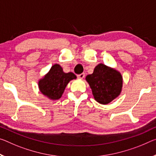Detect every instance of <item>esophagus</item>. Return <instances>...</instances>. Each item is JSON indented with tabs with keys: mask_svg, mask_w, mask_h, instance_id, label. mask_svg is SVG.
Returning <instances> with one entry per match:
<instances>
[{
	"mask_svg": "<svg viewBox=\"0 0 156 156\" xmlns=\"http://www.w3.org/2000/svg\"><path fill=\"white\" fill-rule=\"evenodd\" d=\"M78 78L80 79H83L84 77H85V73H81V74H79V75L77 76Z\"/></svg>",
	"mask_w": 156,
	"mask_h": 156,
	"instance_id": "esophagus-1",
	"label": "esophagus"
}]
</instances>
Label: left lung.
<instances>
[{"label": "left lung", "mask_w": 156, "mask_h": 156, "mask_svg": "<svg viewBox=\"0 0 156 156\" xmlns=\"http://www.w3.org/2000/svg\"><path fill=\"white\" fill-rule=\"evenodd\" d=\"M85 80L90 86L94 99L101 104H108L122 92V74L115 69L102 63L98 64L93 73L86 76Z\"/></svg>", "instance_id": "8db88e82"}]
</instances>
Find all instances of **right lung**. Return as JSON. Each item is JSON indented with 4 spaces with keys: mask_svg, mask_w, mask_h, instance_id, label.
<instances>
[{
    "mask_svg": "<svg viewBox=\"0 0 156 156\" xmlns=\"http://www.w3.org/2000/svg\"><path fill=\"white\" fill-rule=\"evenodd\" d=\"M76 79L72 72L65 73L62 66L55 64L51 66L48 73L38 82L41 93L49 99L58 100L62 96L66 85L71 80Z\"/></svg>",
    "mask_w": 156,
    "mask_h": 156,
    "instance_id": "right-lung-1",
    "label": "right lung"
}]
</instances>
